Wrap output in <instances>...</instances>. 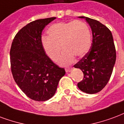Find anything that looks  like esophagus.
<instances>
[{"label": "esophagus", "mask_w": 124, "mask_h": 124, "mask_svg": "<svg viewBox=\"0 0 124 124\" xmlns=\"http://www.w3.org/2000/svg\"><path fill=\"white\" fill-rule=\"evenodd\" d=\"M71 70H72V68H66V69H65V70H66V72H69V71H70Z\"/></svg>", "instance_id": "34e87169"}]
</instances>
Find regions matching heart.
<instances>
[{"label":"heart","mask_w":124,"mask_h":124,"mask_svg":"<svg viewBox=\"0 0 124 124\" xmlns=\"http://www.w3.org/2000/svg\"><path fill=\"white\" fill-rule=\"evenodd\" d=\"M48 37L42 38L44 50L50 59L57 61L64 52L60 63L68 65L74 62V56L81 57L86 54L91 45V33L88 25L81 20L60 22L50 25Z\"/></svg>","instance_id":"heart-1"}]
</instances>
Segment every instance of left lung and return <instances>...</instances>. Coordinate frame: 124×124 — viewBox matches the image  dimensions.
<instances>
[{
	"mask_svg": "<svg viewBox=\"0 0 124 124\" xmlns=\"http://www.w3.org/2000/svg\"><path fill=\"white\" fill-rule=\"evenodd\" d=\"M85 18L90 25L93 43L86 54L74 65L83 73V79L78 83L81 91L88 94L99 92L110 78L115 64L116 53L113 37L110 29L97 20Z\"/></svg>",
	"mask_w": 124,
	"mask_h": 124,
	"instance_id": "1",
	"label": "left lung"
}]
</instances>
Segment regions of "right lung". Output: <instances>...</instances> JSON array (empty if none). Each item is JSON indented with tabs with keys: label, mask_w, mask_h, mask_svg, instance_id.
Listing matches in <instances>:
<instances>
[{
	"label": "right lung",
	"mask_w": 124,
	"mask_h": 124,
	"mask_svg": "<svg viewBox=\"0 0 124 124\" xmlns=\"http://www.w3.org/2000/svg\"><path fill=\"white\" fill-rule=\"evenodd\" d=\"M56 18L35 20L22 28L11 46V71L16 83L31 99L45 101L54 96L66 74L50 59L41 43L42 31Z\"/></svg>",
	"instance_id": "1"
}]
</instances>
